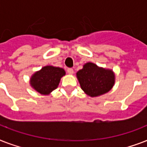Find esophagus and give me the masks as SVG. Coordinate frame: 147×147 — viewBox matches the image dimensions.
I'll return each instance as SVG.
<instances>
[{
  "instance_id": "1",
  "label": "esophagus",
  "mask_w": 147,
  "mask_h": 147,
  "mask_svg": "<svg viewBox=\"0 0 147 147\" xmlns=\"http://www.w3.org/2000/svg\"><path fill=\"white\" fill-rule=\"evenodd\" d=\"M67 72L69 74V75H72L74 73V70L72 69H67Z\"/></svg>"
}]
</instances>
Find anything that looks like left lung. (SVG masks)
Segmentation results:
<instances>
[{
    "mask_svg": "<svg viewBox=\"0 0 147 147\" xmlns=\"http://www.w3.org/2000/svg\"><path fill=\"white\" fill-rule=\"evenodd\" d=\"M81 88L88 96L94 98L106 94L115 83V74L112 69L87 62L76 73Z\"/></svg>",
    "mask_w": 147,
    "mask_h": 147,
    "instance_id": "8db88e82",
    "label": "left lung"
}]
</instances>
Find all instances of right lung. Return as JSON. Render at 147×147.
Returning <instances> with one entry per match:
<instances>
[{
  "instance_id": "right-lung-1",
  "label": "right lung",
  "mask_w": 147,
  "mask_h": 147,
  "mask_svg": "<svg viewBox=\"0 0 147 147\" xmlns=\"http://www.w3.org/2000/svg\"><path fill=\"white\" fill-rule=\"evenodd\" d=\"M65 75L62 68L46 65L32 75L30 85L33 89L42 95H48L56 89L61 78Z\"/></svg>"
}]
</instances>
